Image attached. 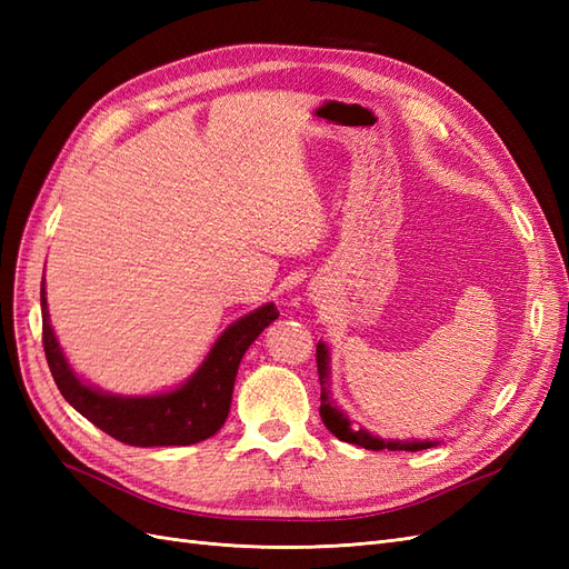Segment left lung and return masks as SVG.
I'll use <instances>...</instances> for the list:
<instances>
[{
	"label": "left lung",
	"instance_id": "1",
	"mask_svg": "<svg viewBox=\"0 0 569 569\" xmlns=\"http://www.w3.org/2000/svg\"><path fill=\"white\" fill-rule=\"evenodd\" d=\"M316 360H318V377H320V418L325 422V427L330 429V432L341 439V441H349L356 446H363L368 451H422V449H432L437 446V441H399V439H380L370 435L368 429H353L349 416H343V412L335 406L332 396H330V351L322 341H318V349H316Z\"/></svg>",
	"mask_w": 569,
	"mask_h": 569
}]
</instances>
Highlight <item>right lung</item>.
I'll return each instance as SVG.
<instances>
[{
  "instance_id": "add662e5",
  "label": "right lung",
  "mask_w": 569,
  "mask_h": 569,
  "mask_svg": "<svg viewBox=\"0 0 569 569\" xmlns=\"http://www.w3.org/2000/svg\"><path fill=\"white\" fill-rule=\"evenodd\" d=\"M42 343L51 377L63 399L101 432L128 446H189L213 437L226 425L237 368L247 349L266 327L280 318L274 303L232 322L218 337L199 370L173 391L153 396H116L84 385L68 360L49 325L44 278L40 289Z\"/></svg>"
}]
</instances>
